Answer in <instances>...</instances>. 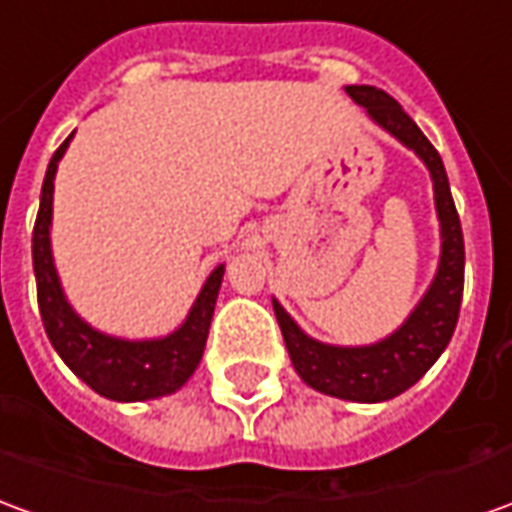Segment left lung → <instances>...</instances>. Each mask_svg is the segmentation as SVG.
Returning a JSON list of instances; mask_svg holds the SVG:
<instances>
[{
  "instance_id": "1",
  "label": "left lung",
  "mask_w": 512,
  "mask_h": 512,
  "mask_svg": "<svg viewBox=\"0 0 512 512\" xmlns=\"http://www.w3.org/2000/svg\"><path fill=\"white\" fill-rule=\"evenodd\" d=\"M346 94L352 96L357 105L366 107L371 119L396 135L427 163L432 185H435V207L441 219V266L427 296L413 310V316L407 318L391 338L374 346H360V349L327 346V343L307 338L277 302H274V313L280 321L293 368L310 388L338 396V399H349V402H385L405 393L410 385H416L441 357L446 343L452 341L457 316H460V299H463L466 246H463L460 216L449 191L441 155L427 141V135L418 130L416 121L382 88L346 85Z\"/></svg>"
}]
</instances>
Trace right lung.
Segmentation results:
<instances>
[{
	"label": "right lung",
	"instance_id": "obj_1",
	"mask_svg": "<svg viewBox=\"0 0 512 512\" xmlns=\"http://www.w3.org/2000/svg\"><path fill=\"white\" fill-rule=\"evenodd\" d=\"M69 141L71 135L57 146V152L49 160L44 188H41V207H38V219L32 230V266H35L38 307H41L46 335L57 355L63 357V363L99 396L116 399V402H141V399H155L163 393L177 391L202 360L224 266L207 277L191 316L185 318V324L169 338L119 341V338H107L102 332L91 330L85 321L74 316V310L60 291L52 249H49L57 160L63 157Z\"/></svg>",
	"mask_w": 512,
	"mask_h": 512
}]
</instances>
